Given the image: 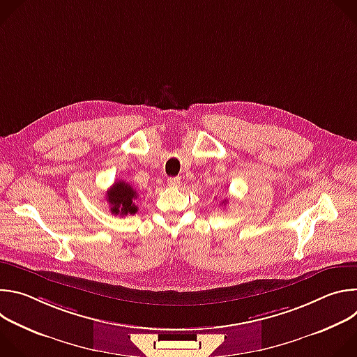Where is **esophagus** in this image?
<instances>
[{
	"label": "esophagus",
	"instance_id": "obj_1",
	"mask_svg": "<svg viewBox=\"0 0 357 357\" xmlns=\"http://www.w3.org/2000/svg\"><path fill=\"white\" fill-rule=\"evenodd\" d=\"M168 185L171 188H178L181 185V178L179 176H174V178H168Z\"/></svg>",
	"mask_w": 357,
	"mask_h": 357
}]
</instances>
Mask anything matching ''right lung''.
<instances>
[{
	"label": "right lung",
	"mask_w": 357,
	"mask_h": 357,
	"mask_svg": "<svg viewBox=\"0 0 357 357\" xmlns=\"http://www.w3.org/2000/svg\"><path fill=\"white\" fill-rule=\"evenodd\" d=\"M138 197L137 190L124 181H117L109 190H107V202L110 205V211L113 215L127 216L135 215L138 208L135 206L134 200Z\"/></svg>",
	"instance_id": "add662e5"
}]
</instances>
